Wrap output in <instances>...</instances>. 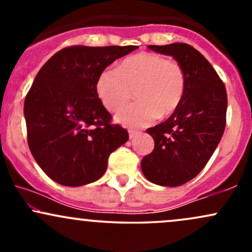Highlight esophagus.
<instances>
[{
	"label": "esophagus",
	"instance_id": "1",
	"mask_svg": "<svg viewBox=\"0 0 252 252\" xmlns=\"http://www.w3.org/2000/svg\"><path fill=\"white\" fill-rule=\"evenodd\" d=\"M140 134V131H137V130H129V137L130 138H134Z\"/></svg>",
	"mask_w": 252,
	"mask_h": 252
}]
</instances>
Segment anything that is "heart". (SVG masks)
<instances>
[{
    "label": "heart",
    "mask_w": 252,
    "mask_h": 252,
    "mask_svg": "<svg viewBox=\"0 0 252 252\" xmlns=\"http://www.w3.org/2000/svg\"><path fill=\"white\" fill-rule=\"evenodd\" d=\"M186 72L179 63L160 54H135L98 77L96 92L104 108L117 111L129 102L135 91L137 102L115 116L129 128L146 126L160 116H169L180 106L186 94Z\"/></svg>",
    "instance_id": "b5f03b06"
}]
</instances>
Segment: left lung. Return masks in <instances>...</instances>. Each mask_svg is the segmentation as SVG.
<instances>
[{"instance_id": "obj_1", "label": "left lung", "mask_w": 252, "mask_h": 252, "mask_svg": "<svg viewBox=\"0 0 252 252\" xmlns=\"http://www.w3.org/2000/svg\"><path fill=\"white\" fill-rule=\"evenodd\" d=\"M148 48L173 57L186 72L184 99L168 120L147 129L155 147L141 162L150 182L176 187L201 172L220 142L226 124V89L206 58L190 45Z\"/></svg>"}]
</instances>
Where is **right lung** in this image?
I'll list each match as a JSON object with an SVG mask.
<instances>
[{
	"label": "right lung",
	"mask_w": 252,
	"mask_h": 252,
	"mask_svg": "<svg viewBox=\"0 0 252 252\" xmlns=\"http://www.w3.org/2000/svg\"><path fill=\"white\" fill-rule=\"evenodd\" d=\"M138 46H72L54 54L37 72L25 99L31 153L53 181L83 186L102 178L112 152L128 141L126 129L97 96L106 67Z\"/></svg>",
	"instance_id": "obj_1"
}]
</instances>
